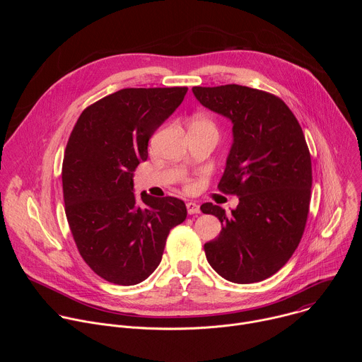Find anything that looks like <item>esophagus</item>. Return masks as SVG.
I'll use <instances>...</instances> for the list:
<instances>
[{
	"label": "esophagus",
	"mask_w": 362,
	"mask_h": 362,
	"mask_svg": "<svg viewBox=\"0 0 362 362\" xmlns=\"http://www.w3.org/2000/svg\"><path fill=\"white\" fill-rule=\"evenodd\" d=\"M186 209H187V214H189V215H196V214L200 212L199 204L194 203V202H187V203H186Z\"/></svg>",
	"instance_id": "obj_1"
}]
</instances>
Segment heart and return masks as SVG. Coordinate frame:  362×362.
Returning a JSON list of instances; mask_svg holds the SVG:
<instances>
[{"mask_svg": "<svg viewBox=\"0 0 362 362\" xmlns=\"http://www.w3.org/2000/svg\"><path fill=\"white\" fill-rule=\"evenodd\" d=\"M197 122H200V123H206V124H211L208 120H203V119H200V120H197ZM212 126V124H211Z\"/></svg>", "mask_w": 362, "mask_h": 362, "instance_id": "b5f03b06", "label": "heart"}]
</instances>
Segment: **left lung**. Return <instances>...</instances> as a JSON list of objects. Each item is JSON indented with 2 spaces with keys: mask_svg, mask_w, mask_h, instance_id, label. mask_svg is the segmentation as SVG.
<instances>
[{
  "mask_svg": "<svg viewBox=\"0 0 362 362\" xmlns=\"http://www.w3.org/2000/svg\"><path fill=\"white\" fill-rule=\"evenodd\" d=\"M202 106L232 122L233 141L219 182L236 209L203 203L222 230L204 243L206 259L225 279L253 284L276 274L298 247L311 200L313 166L303 132L285 103L239 84L193 87Z\"/></svg>",
  "mask_w": 362,
  "mask_h": 362,
  "instance_id": "obj_1",
  "label": "left lung"
}]
</instances>
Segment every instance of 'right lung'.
<instances>
[{"label": "right lung", "mask_w": 362, "mask_h": 362, "mask_svg": "<svg viewBox=\"0 0 362 362\" xmlns=\"http://www.w3.org/2000/svg\"><path fill=\"white\" fill-rule=\"evenodd\" d=\"M187 87L123 88L78 117L63 160L66 216L86 264L103 279L130 286L162 261L172 228L186 216L183 200L140 193L133 176L147 143L180 106Z\"/></svg>", "instance_id": "1"}]
</instances>
